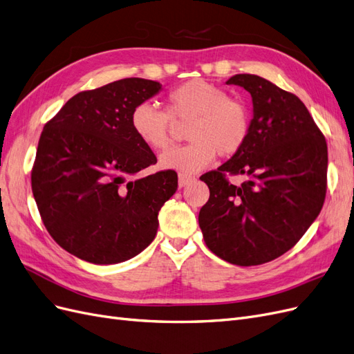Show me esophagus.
I'll return each mask as SVG.
<instances>
[{
    "mask_svg": "<svg viewBox=\"0 0 354 354\" xmlns=\"http://www.w3.org/2000/svg\"><path fill=\"white\" fill-rule=\"evenodd\" d=\"M195 180V177L192 176H187V174H178V186L180 187H185L187 186L189 183H192V181Z\"/></svg>",
    "mask_w": 354,
    "mask_h": 354,
    "instance_id": "34e87169",
    "label": "esophagus"
}]
</instances>
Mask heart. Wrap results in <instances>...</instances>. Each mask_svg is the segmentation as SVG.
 Wrapping results in <instances>:
<instances>
[{
	"label": "heart",
	"instance_id": "b5f03b06",
	"mask_svg": "<svg viewBox=\"0 0 354 354\" xmlns=\"http://www.w3.org/2000/svg\"><path fill=\"white\" fill-rule=\"evenodd\" d=\"M185 146L169 149L159 158V167L195 174L208 167L217 152L230 156L239 152L250 137L251 116L246 104L232 99L217 84L192 80L168 94V112L153 102L138 103L131 112V128L145 146L164 151L171 142L173 121H187Z\"/></svg>",
	"mask_w": 354,
	"mask_h": 354
}]
</instances>
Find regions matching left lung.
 <instances>
[{"instance_id": "8db88e82", "label": "left lung", "mask_w": 354, "mask_h": 354, "mask_svg": "<svg viewBox=\"0 0 354 354\" xmlns=\"http://www.w3.org/2000/svg\"><path fill=\"white\" fill-rule=\"evenodd\" d=\"M226 84L251 94V130L239 152L201 177L209 199L199 211V227L221 260L259 266L291 250L317 218L326 195L328 147L297 95L251 73ZM226 174L249 180L234 187Z\"/></svg>"}]
</instances>
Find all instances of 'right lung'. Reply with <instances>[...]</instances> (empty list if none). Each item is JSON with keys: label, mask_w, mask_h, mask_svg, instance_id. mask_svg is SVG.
<instances>
[{"label": "right lung", "mask_w": 354, "mask_h": 354, "mask_svg": "<svg viewBox=\"0 0 354 354\" xmlns=\"http://www.w3.org/2000/svg\"><path fill=\"white\" fill-rule=\"evenodd\" d=\"M162 85L125 78L73 95L46 124L32 168V194L63 250L93 264H116L146 250L158 212L176 194V171L136 177L156 156L131 128V112Z\"/></svg>", "instance_id": "1"}]
</instances>
